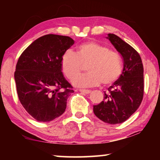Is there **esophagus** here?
Instances as JSON below:
<instances>
[{
	"label": "esophagus",
	"instance_id": "obj_1",
	"mask_svg": "<svg viewBox=\"0 0 160 160\" xmlns=\"http://www.w3.org/2000/svg\"><path fill=\"white\" fill-rule=\"evenodd\" d=\"M79 91L82 93H85V94H90L91 93V90H82V89H80Z\"/></svg>",
	"mask_w": 160,
	"mask_h": 160
}]
</instances>
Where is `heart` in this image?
<instances>
[{"mask_svg":"<svg viewBox=\"0 0 160 160\" xmlns=\"http://www.w3.org/2000/svg\"><path fill=\"white\" fill-rule=\"evenodd\" d=\"M85 65L87 66L88 73L77 77ZM61 69L68 79L74 78L72 84L75 86L90 88L101 82L103 85H112L120 77L123 66L117 52L98 43L90 42L80 44L75 53L66 51L61 58Z\"/></svg>","mask_w":160,"mask_h":160,"instance_id":"obj_1","label":"heart"}]
</instances>
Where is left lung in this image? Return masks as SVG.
I'll list each match as a JSON object with an SVG mask.
<instances>
[{
  "label": "left lung",
  "instance_id": "1",
  "mask_svg": "<svg viewBox=\"0 0 160 160\" xmlns=\"http://www.w3.org/2000/svg\"><path fill=\"white\" fill-rule=\"evenodd\" d=\"M107 38L122 56L123 69L118 79L104 92V100L94 105L93 111L104 122L117 124L131 117L141 104L144 94L143 66L139 53L131 45L116 34H108Z\"/></svg>",
  "mask_w": 160,
  "mask_h": 160
}]
</instances>
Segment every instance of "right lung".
<instances>
[{"label": "right lung", "instance_id": "right-lung-1", "mask_svg": "<svg viewBox=\"0 0 160 160\" xmlns=\"http://www.w3.org/2000/svg\"><path fill=\"white\" fill-rule=\"evenodd\" d=\"M74 44L69 37L47 34L29 46L19 58L15 80L19 100L35 120L48 122L63 114L74 92L61 69L63 54Z\"/></svg>", "mask_w": 160, "mask_h": 160}]
</instances>
